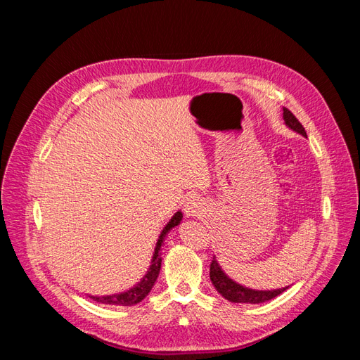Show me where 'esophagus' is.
I'll use <instances>...</instances> for the list:
<instances>
[{
  "mask_svg": "<svg viewBox=\"0 0 360 360\" xmlns=\"http://www.w3.org/2000/svg\"><path fill=\"white\" fill-rule=\"evenodd\" d=\"M184 213L186 216H200L204 210V205L198 197H189L186 201H184Z\"/></svg>",
  "mask_w": 360,
  "mask_h": 360,
  "instance_id": "34e87169",
  "label": "esophagus"
}]
</instances>
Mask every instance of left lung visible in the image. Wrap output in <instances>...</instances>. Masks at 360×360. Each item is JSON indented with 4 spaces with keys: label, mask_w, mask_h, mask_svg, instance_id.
Returning a JSON list of instances; mask_svg holds the SVG:
<instances>
[{
    "label": "left lung",
    "mask_w": 360,
    "mask_h": 360,
    "mask_svg": "<svg viewBox=\"0 0 360 360\" xmlns=\"http://www.w3.org/2000/svg\"><path fill=\"white\" fill-rule=\"evenodd\" d=\"M282 117H284L287 127L294 130V132L300 134L302 136L308 138L307 132H304V127L300 124L299 120L291 114V111L287 110V108H284V115ZM210 281L214 285V288L217 290V292L233 303H263V302L275 299L281 292H284L288 288V287H284L278 290H252V288L243 287L240 284H237V282L233 281L231 278L226 276L219 263H217L216 257H213L212 264H210Z\"/></svg>",
    "instance_id": "obj_1"
}]
</instances>
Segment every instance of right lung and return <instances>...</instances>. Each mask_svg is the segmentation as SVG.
I'll use <instances>...</instances> for the list:
<instances>
[{"label": "right lung", "mask_w": 360, "mask_h": 360, "mask_svg": "<svg viewBox=\"0 0 360 360\" xmlns=\"http://www.w3.org/2000/svg\"><path fill=\"white\" fill-rule=\"evenodd\" d=\"M183 219V213L179 210L177 213H174V216L169 219V222L163 228L158 242L153 257H151V264L147 270V274L141 278L138 284H135L132 288H129L127 291L118 292V294H110V296H89L97 303H105V304H115V307H134V304L143 302L147 294L153 288L155 282L159 276L160 271V264H162V257H160V246L163 245V240H165L167 234L172 230L174 226H177Z\"/></svg>", "instance_id": "add662e5"}]
</instances>
